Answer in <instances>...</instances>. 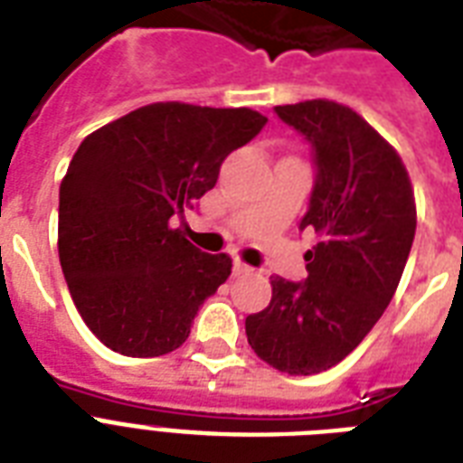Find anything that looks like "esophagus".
Segmentation results:
<instances>
[{
	"label": "esophagus",
	"mask_w": 463,
	"mask_h": 463,
	"mask_svg": "<svg viewBox=\"0 0 463 463\" xmlns=\"http://www.w3.org/2000/svg\"><path fill=\"white\" fill-rule=\"evenodd\" d=\"M232 274L235 276L252 274V267H247V264H242V261H235V264H232Z\"/></svg>",
	"instance_id": "obj_1"
}]
</instances>
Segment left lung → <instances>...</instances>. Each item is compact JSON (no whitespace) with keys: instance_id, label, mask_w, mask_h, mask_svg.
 <instances>
[{"instance_id":"1","label":"left lung","mask_w":463,"mask_h":463,"mask_svg":"<svg viewBox=\"0 0 463 463\" xmlns=\"http://www.w3.org/2000/svg\"><path fill=\"white\" fill-rule=\"evenodd\" d=\"M276 115L312 144L317 180L300 231L303 283L271 276V303L245 319L247 341L288 374H317L348 355L392 303L416 235V199L396 148L334 100L279 105Z\"/></svg>"}]
</instances>
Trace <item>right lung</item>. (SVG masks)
Listing matches in <instances>:
<instances>
[{
  "instance_id": "obj_1",
  "label": "right lung",
  "mask_w": 463,
  "mask_h": 463,
  "mask_svg": "<svg viewBox=\"0 0 463 463\" xmlns=\"http://www.w3.org/2000/svg\"><path fill=\"white\" fill-rule=\"evenodd\" d=\"M250 108L154 103L81 141L60 187L57 250L79 315L108 348H180L199 305L231 276L173 218L213 189L221 163L261 132Z\"/></svg>"
}]
</instances>
